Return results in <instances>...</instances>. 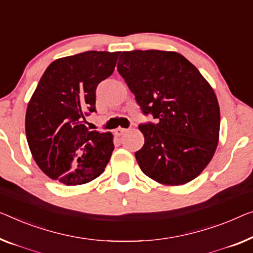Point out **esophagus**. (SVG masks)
Instances as JSON below:
<instances>
[{
  "label": "esophagus",
  "instance_id": "1",
  "mask_svg": "<svg viewBox=\"0 0 253 253\" xmlns=\"http://www.w3.org/2000/svg\"><path fill=\"white\" fill-rule=\"evenodd\" d=\"M128 129L126 128H122V127H118L117 129H115V135L116 136H122L123 134H125Z\"/></svg>",
  "mask_w": 253,
  "mask_h": 253
}]
</instances>
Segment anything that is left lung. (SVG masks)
Returning a JSON list of instances; mask_svg holds the SVG:
<instances>
[{"instance_id": "1", "label": "left lung", "mask_w": 253, "mask_h": 253, "mask_svg": "<svg viewBox=\"0 0 253 253\" xmlns=\"http://www.w3.org/2000/svg\"><path fill=\"white\" fill-rule=\"evenodd\" d=\"M118 73L144 115L157 124L138 128L144 145L135 152L146 176L183 185L203 171L219 139L220 110L212 87L197 67L172 51L123 52Z\"/></svg>"}]
</instances>
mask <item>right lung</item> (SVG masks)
Wrapping results in <instances>:
<instances>
[{"instance_id": "add662e5", "label": "right lung", "mask_w": 253, "mask_h": 253, "mask_svg": "<svg viewBox=\"0 0 253 253\" xmlns=\"http://www.w3.org/2000/svg\"><path fill=\"white\" fill-rule=\"evenodd\" d=\"M120 52L87 51L56 59L30 97L25 128L32 156L45 175L68 186L82 185L104 171L115 149L110 131L84 125L95 111V89L111 76Z\"/></svg>"}]
</instances>
